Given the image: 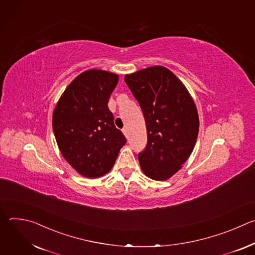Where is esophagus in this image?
Instances as JSON below:
<instances>
[{"label":"esophagus","instance_id":"1","mask_svg":"<svg viewBox=\"0 0 255 255\" xmlns=\"http://www.w3.org/2000/svg\"><path fill=\"white\" fill-rule=\"evenodd\" d=\"M122 132H123V133H124V135H125V136H126V137H128V129H127V128H126V127H125V128H123V129H122Z\"/></svg>","mask_w":255,"mask_h":255}]
</instances>
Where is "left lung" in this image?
Here are the masks:
<instances>
[{"label":"left lung","mask_w":255,"mask_h":255,"mask_svg":"<svg viewBox=\"0 0 255 255\" xmlns=\"http://www.w3.org/2000/svg\"><path fill=\"white\" fill-rule=\"evenodd\" d=\"M139 103L147 131V145L138 159L143 172L155 180L172 176L191 155L198 137L196 105L172 72L151 66L125 76Z\"/></svg>","instance_id":"1"}]
</instances>
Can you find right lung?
<instances>
[{
	"label": "right lung",
	"instance_id": "add662e5",
	"mask_svg": "<svg viewBox=\"0 0 255 255\" xmlns=\"http://www.w3.org/2000/svg\"><path fill=\"white\" fill-rule=\"evenodd\" d=\"M117 83L118 76L112 72L87 70L66 88L53 112L52 127L59 150L86 177L110 171L127 141L108 107Z\"/></svg>",
	"mask_w": 255,
	"mask_h": 255
}]
</instances>
